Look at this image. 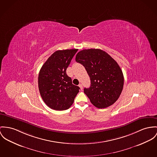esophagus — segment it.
Listing matches in <instances>:
<instances>
[{
    "label": "esophagus",
    "mask_w": 157,
    "mask_h": 157,
    "mask_svg": "<svg viewBox=\"0 0 157 157\" xmlns=\"http://www.w3.org/2000/svg\"><path fill=\"white\" fill-rule=\"evenodd\" d=\"M79 86L81 90H82V89H83V86H82V85L81 84H79Z\"/></svg>",
    "instance_id": "34e87169"
}]
</instances>
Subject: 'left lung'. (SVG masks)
<instances>
[{
  "label": "left lung",
  "mask_w": 157,
  "mask_h": 157,
  "mask_svg": "<svg viewBox=\"0 0 157 157\" xmlns=\"http://www.w3.org/2000/svg\"><path fill=\"white\" fill-rule=\"evenodd\" d=\"M76 61L84 66L91 85L84 88V93L97 108L104 109L113 105L123 89L124 76L117 61L107 52L100 49L79 51Z\"/></svg>",
  "instance_id": "left-lung-1"
}]
</instances>
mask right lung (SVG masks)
Segmentation results:
<instances>
[{
    "label": "right lung",
    "mask_w": 157,
    "mask_h": 157,
    "mask_svg": "<svg viewBox=\"0 0 157 157\" xmlns=\"http://www.w3.org/2000/svg\"><path fill=\"white\" fill-rule=\"evenodd\" d=\"M78 49L58 50L42 66L38 76L40 94L45 104L56 110L69 108L80 88L72 84L66 69Z\"/></svg>",
    "instance_id": "add662e5"
}]
</instances>
